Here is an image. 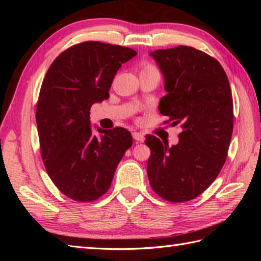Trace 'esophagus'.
I'll use <instances>...</instances> for the list:
<instances>
[{
  "mask_svg": "<svg viewBox=\"0 0 261 261\" xmlns=\"http://www.w3.org/2000/svg\"><path fill=\"white\" fill-rule=\"evenodd\" d=\"M132 137H134V139L135 140H137V141H144L145 140V137H144V135L143 134H140V132H134V134H132Z\"/></svg>",
  "mask_w": 261,
  "mask_h": 261,
  "instance_id": "34e87169",
  "label": "esophagus"
}]
</instances>
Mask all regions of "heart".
Returning <instances> with one entry per match:
<instances>
[{"instance_id":"obj_1","label":"heart","mask_w":261,"mask_h":261,"mask_svg":"<svg viewBox=\"0 0 261 261\" xmlns=\"http://www.w3.org/2000/svg\"><path fill=\"white\" fill-rule=\"evenodd\" d=\"M146 68H149V67H146Z\"/></svg>"}]
</instances>
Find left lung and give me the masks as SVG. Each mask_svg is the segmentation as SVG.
I'll list each match as a JSON object with an SVG mask.
<instances>
[{"mask_svg": "<svg viewBox=\"0 0 261 261\" xmlns=\"http://www.w3.org/2000/svg\"><path fill=\"white\" fill-rule=\"evenodd\" d=\"M165 81L159 112L180 124L177 145L146 135L147 176L163 199L183 202L199 196L226 162L233 126L230 85L218 61L192 47L149 53Z\"/></svg>", "mask_w": 261, "mask_h": 261, "instance_id": "1", "label": "left lung"}]
</instances>
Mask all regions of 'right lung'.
<instances>
[{
  "mask_svg": "<svg viewBox=\"0 0 261 261\" xmlns=\"http://www.w3.org/2000/svg\"><path fill=\"white\" fill-rule=\"evenodd\" d=\"M137 53L86 41L70 47L48 69L37 105L42 161L53 182L76 201H93L108 191L132 137L124 127L92 126V105L109 98L117 70Z\"/></svg>",
  "mask_w": 261,
  "mask_h": 261,
  "instance_id": "1",
  "label": "right lung"
}]
</instances>
